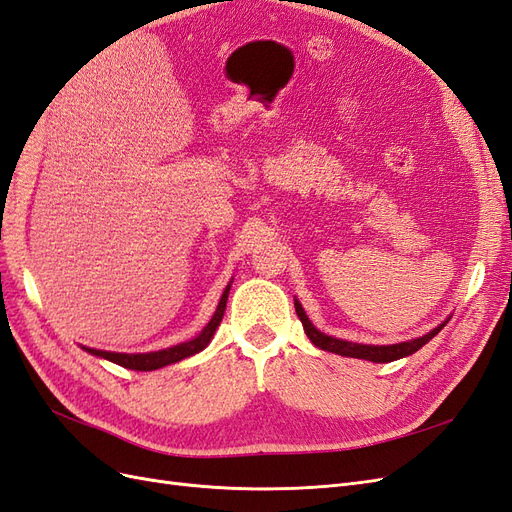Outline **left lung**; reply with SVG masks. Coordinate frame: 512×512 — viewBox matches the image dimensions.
<instances>
[{
  "label": "left lung",
  "instance_id": "8db88e82",
  "mask_svg": "<svg viewBox=\"0 0 512 512\" xmlns=\"http://www.w3.org/2000/svg\"><path fill=\"white\" fill-rule=\"evenodd\" d=\"M294 309H297V316L299 320L303 322V331L307 333L309 342H312L316 348L320 350H327V352H335V354H342V356H352V359H365V361H371V363H391V361H397V359H404V356H410L414 354L416 350H421L429 339L436 337L442 329L444 324L451 320V316H448L442 324H438L436 329L429 331L427 335L423 337H414V339H408V342H399V344H389V346H374V344H356V342H348V339H339V337H331L327 333L318 331L312 320L307 318L303 305L299 303V299H294Z\"/></svg>",
  "mask_w": 512,
  "mask_h": 512
}]
</instances>
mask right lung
<instances>
[{
	"label": "right lung",
	"instance_id": "right-lung-1",
	"mask_svg": "<svg viewBox=\"0 0 512 512\" xmlns=\"http://www.w3.org/2000/svg\"><path fill=\"white\" fill-rule=\"evenodd\" d=\"M230 286H232V282H228V286L224 288L220 303H218V307H215V312H213L211 320L203 327V331H200L196 337L188 339V342H181L177 346H170L164 350H153V352H108V350H96V348H87V346H81V348L89 354L100 356V359H106V361L117 363L126 369H134V371H153V369L179 363L183 359H188V356L205 350L211 344V339H213L215 331H218L220 322L224 318V312H226Z\"/></svg>",
	"mask_w": 512,
	"mask_h": 512
}]
</instances>
